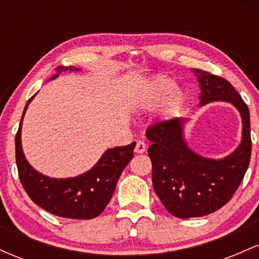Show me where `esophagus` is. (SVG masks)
<instances>
[{
  "label": "esophagus",
  "instance_id": "1",
  "mask_svg": "<svg viewBox=\"0 0 259 259\" xmlns=\"http://www.w3.org/2000/svg\"><path fill=\"white\" fill-rule=\"evenodd\" d=\"M146 151V144L144 141H138L135 146V152L136 153H144Z\"/></svg>",
  "mask_w": 259,
  "mask_h": 259
}]
</instances>
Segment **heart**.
I'll return each mask as SVG.
<instances>
[{"mask_svg": "<svg viewBox=\"0 0 259 259\" xmlns=\"http://www.w3.org/2000/svg\"><path fill=\"white\" fill-rule=\"evenodd\" d=\"M174 91V84L171 80L167 78H160L157 80L156 86L153 89V94L151 96V100L148 101V106H157L162 105L169 99L171 92ZM181 102H183V97L179 92H174L171 95L170 100H169V109L170 112H175L180 108Z\"/></svg>", "mask_w": 259, "mask_h": 259, "instance_id": "b5f03b06", "label": "heart"}]
</instances>
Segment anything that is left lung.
I'll return each instance as SVG.
<instances>
[{
	"label": "left lung",
	"mask_w": 259,
	"mask_h": 259,
	"mask_svg": "<svg viewBox=\"0 0 259 259\" xmlns=\"http://www.w3.org/2000/svg\"><path fill=\"white\" fill-rule=\"evenodd\" d=\"M201 88L200 106L214 101L230 102L242 119L241 144L222 159L198 156L186 145L183 125L186 119L159 121L146 130L152 142L153 189L165 209L177 218L203 217L215 212L233 197L245 177L251 158V121L248 107L233 85L222 76L194 69Z\"/></svg>",
	"instance_id": "obj_1"
}]
</instances>
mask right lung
I'll return each instance as SVG.
<instances>
[{
	"mask_svg": "<svg viewBox=\"0 0 259 259\" xmlns=\"http://www.w3.org/2000/svg\"><path fill=\"white\" fill-rule=\"evenodd\" d=\"M67 70L78 72L80 69L58 67L57 74L52 79ZM34 96L26 103L16 135V160L20 183L32 202L49 213L69 219L96 218L111 201L121 171L133 158L136 144L132 142L127 146L109 148L90 170L75 178L55 179L46 177L29 164L20 141L23 117Z\"/></svg>",
	"mask_w": 259,
	"mask_h": 259,
	"instance_id": "1",
	"label": "right lung"
}]
</instances>
